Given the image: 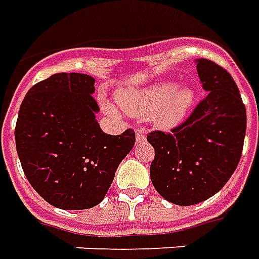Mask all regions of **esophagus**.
Masks as SVG:
<instances>
[{
    "instance_id": "1",
    "label": "esophagus",
    "mask_w": 259,
    "mask_h": 259,
    "mask_svg": "<svg viewBox=\"0 0 259 259\" xmlns=\"http://www.w3.org/2000/svg\"><path fill=\"white\" fill-rule=\"evenodd\" d=\"M135 138H137V142H145L146 141V135H145V133H142V130L141 128H138L137 130V134H135Z\"/></svg>"
}]
</instances>
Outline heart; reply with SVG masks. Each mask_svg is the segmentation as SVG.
<instances>
[{"instance_id": "obj_1", "label": "heart", "mask_w": 259, "mask_h": 259, "mask_svg": "<svg viewBox=\"0 0 259 259\" xmlns=\"http://www.w3.org/2000/svg\"><path fill=\"white\" fill-rule=\"evenodd\" d=\"M117 102L122 110L135 117L150 115L157 128L173 130L190 114L195 91L179 82L160 80L144 89H124L117 93Z\"/></svg>"}]
</instances>
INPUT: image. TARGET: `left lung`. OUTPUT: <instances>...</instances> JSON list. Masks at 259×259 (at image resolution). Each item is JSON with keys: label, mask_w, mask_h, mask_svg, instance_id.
<instances>
[{"label": "left lung", "mask_w": 259, "mask_h": 259, "mask_svg": "<svg viewBox=\"0 0 259 259\" xmlns=\"http://www.w3.org/2000/svg\"><path fill=\"white\" fill-rule=\"evenodd\" d=\"M195 62L206 96L170 134H148L155 149L152 184L164 199L181 206L202 202L225 187L240 162L247 126L232 75L210 60Z\"/></svg>", "instance_id": "1"}]
</instances>
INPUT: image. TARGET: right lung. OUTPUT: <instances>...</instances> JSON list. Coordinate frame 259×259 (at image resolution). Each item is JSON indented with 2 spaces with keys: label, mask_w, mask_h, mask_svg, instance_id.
I'll list each match as a JSON object with an SVG mask.
<instances>
[{
  "label": "right lung",
  "mask_w": 259,
  "mask_h": 259,
  "mask_svg": "<svg viewBox=\"0 0 259 259\" xmlns=\"http://www.w3.org/2000/svg\"><path fill=\"white\" fill-rule=\"evenodd\" d=\"M86 74H54L32 86L15 126L18 156L27 181L60 209L79 210L103 201L115 170L135 145V133L102 131Z\"/></svg>",
  "instance_id": "obj_1"
}]
</instances>
